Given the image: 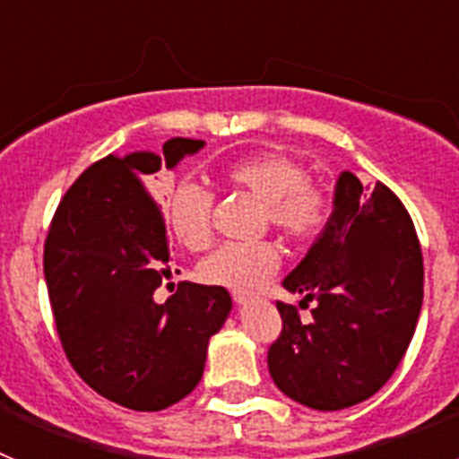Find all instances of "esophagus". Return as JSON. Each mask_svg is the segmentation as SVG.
<instances>
[{
	"mask_svg": "<svg viewBox=\"0 0 459 459\" xmlns=\"http://www.w3.org/2000/svg\"><path fill=\"white\" fill-rule=\"evenodd\" d=\"M250 291H241V290H234L232 291V299H234V303H243V301H248L250 299Z\"/></svg>",
	"mask_w": 459,
	"mask_h": 459,
	"instance_id": "esophagus-1",
	"label": "esophagus"
}]
</instances>
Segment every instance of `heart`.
<instances>
[{
  "label": "heart",
  "mask_w": 459,
  "mask_h": 459,
  "mask_svg": "<svg viewBox=\"0 0 459 459\" xmlns=\"http://www.w3.org/2000/svg\"><path fill=\"white\" fill-rule=\"evenodd\" d=\"M222 184L262 202L264 221L296 248L324 237L333 218V197L310 181L306 165L282 152L250 153L222 168ZM172 234L188 250L209 248L213 241L211 193L195 181H181L168 200ZM280 266V250L271 241L225 243L200 262V278L227 290H255Z\"/></svg>",
  "instance_id": "b5f03b06"
}]
</instances>
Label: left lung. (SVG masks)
Wrapping results in <instances>:
<instances>
[{
	"mask_svg": "<svg viewBox=\"0 0 459 459\" xmlns=\"http://www.w3.org/2000/svg\"><path fill=\"white\" fill-rule=\"evenodd\" d=\"M285 290L306 294L310 322L278 301L282 331L269 347L275 386L319 411L375 395L400 366L423 303V253L409 211L386 184L342 172L335 211Z\"/></svg>",
	"mask_w": 459,
	"mask_h": 459,
	"instance_id": "8db88e82",
	"label": "left lung"
}]
</instances>
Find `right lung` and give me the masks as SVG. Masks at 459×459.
<instances>
[{
	"mask_svg": "<svg viewBox=\"0 0 459 459\" xmlns=\"http://www.w3.org/2000/svg\"><path fill=\"white\" fill-rule=\"evenodd\" d=\"M202 147L174 137L160 156L100 158L66 190L48 230L43 271L64 354L89 388L133 411L172 407L200 384L209 338L232 310L218 285L179 282L156 301L172 266L147 181Z\"/></svg>",
	"mask_w": 459,
	"mask_h": 459,
	"instance_id": "1",
	"label": "right lung"
}]
</instances>
